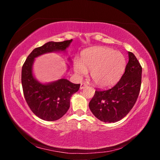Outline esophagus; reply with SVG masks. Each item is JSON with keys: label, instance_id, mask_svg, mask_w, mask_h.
<instances>
[{"label": "esophagus", "instance_id": "1", "mask_svg": "<svg viewBox=\"0 0 160 160\" xmlns=\"http://www.w3.org/2000/svg\"><path fill=\"white\" fill-rule=\"evenodd\" d=\"M85 87H87V84L85 83V82H82L80 84V90H82V89H84L85 88Z\"/></svg>", "mask_w": 160, "mask_h": 160}]
</instances>
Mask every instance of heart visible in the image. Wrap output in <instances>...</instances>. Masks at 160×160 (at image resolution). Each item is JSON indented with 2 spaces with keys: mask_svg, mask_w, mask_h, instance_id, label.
Here are the masks:
<instances>
[{
  "mask_svg": "<svg viewBox=\"0 0 160 160\" xmlns=\"http://www.w3.org/2000/svg\"><path fill=\"white\" fill-rule=\"evenodd\" d=\"M126 66L124 56L110 48L96 47L81 53L80 61H75L73 68L78 76H82L90 70V77L100 88L114 85L122 76Z\"/></svg>",
  "mask_w": 160,
  "mask_h": 160,
  "instance_id": "1",
  "label": "heart"
}]
</instances>
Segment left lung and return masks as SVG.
<instances>
[{
    "mask_svg": "<svg viewBox=\"0 0 160 160\" xmlns=\"http://www.w3.org/2000/svg\"><path fill=\"white\" fill-rule=\"evenodd\" d=\"M120 80L109 90L96 89L89 103L95 117L103 122L114 123L128 114L138 97L142 79V67L132 52Z\"/></svg>",
    "mask_w": 160,
    "mask_h": 160,
    "instance_id": "left-lung-1",
    "label": "left lung"
}]
</instances>
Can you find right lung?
I'll return each mask as SVG.
<instances>
[{
	"instance_id": "obj_1",
	"label": "right lung",
	"mask_w": 160,
	"mask_h": 160,
	"mask_svg": "<svg viewBox=\"0 0 160 160\" xmlns=\"http://www.w3.org/2000/svg\"><path fill=\"white\" fill-rule=\"evenodd\" d=\"M72 41L49 42L35 48L22 66L21 80L25 99L32 112L43 120L53 121L61 118L68 110L70 97L79 90L80 84L72 83L64 78L47 85L41 84L32 75L34 58L47 52L65 51Z\"/></svg>"
}]
</instances>
